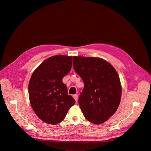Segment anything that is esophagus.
I'll list each match as a JSON object with an SVG mask.
<instances>
[{
    "instance_id": "esophagus-1",
    "label": "esophagus",
    "mask_w": 151,
    "mask_h": 151,
    "mask_svg": "<svg viewBox=\"0 0 151 151\" xmlns=\"http://www.w3.org/2000/svg\"><path fill=\"white\" fill-rule=\"evenodd\" d=\"M73 98H74V99L76 100V101L77 102V100H78V95H77V94L73 95Z\"/></svg>"
}]
</instances>
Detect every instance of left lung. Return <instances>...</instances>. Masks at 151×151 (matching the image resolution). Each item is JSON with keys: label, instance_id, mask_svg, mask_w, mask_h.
I'll use <instances>...</instances> for the list:
<instances>
[{"label": "left lung", "instance_id": "1", "mask_svg": "<svg viewBox=\"0 0 151 151\" xmlns=\"http://www.w3.org/2000/svg\"><path fill=\"white\" fill-rule=\"evenodd\" d=\"M73 66L84 83L78 101L84 117L96 125L107 121L121 100L122 85L115 68L98 57H73Z\"/></svg>", "mask_w": 151, "mask_h": 151}]
</instances>
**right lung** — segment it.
Here are the masks:
<instances>
[{
	"label": "right lung",
	"mask_w": 151,
	"mask_h": 151,
	"mask_svg": "<svg viewBox=\"0 0 151 151\" xmlns=\"http://www.w3.org/2000/svg\"><path fill=\"white\" fill-rule=\"evenodd\" d=\"M72 63V56H52L41 63L31 77L28 93L31 107L40 119L48 124L60 123L76 103L62 82Z\"/></svg>",
	"instance_id": "obj_1"
}]
</instances>
